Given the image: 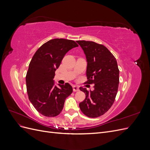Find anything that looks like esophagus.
Instances as JSON below:
<instances>
[{"label":"esophagus","mask_w":150,"mask_h":150,"mask_svg":"<svg viewBox=\"0 0 150 150\" xmlns=\"http://www.w3.org/2000/svg\"><path fill=\"white\" fill-rule=\"evenodd\" d=\"M73 91L74 92H77V91H79V88L78 87V86H73Z\"/></svg>","instance_id":"obj_1"}]
</instances>
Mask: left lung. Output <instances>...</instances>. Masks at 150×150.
<instances>
[{
    "instance_id": "1",
    "label": "left lung",
    "mask_w": 150,
    "mask_h": 150,
    "mask_svg": "<svg viewBox=\"0 0 150 150\" xmlns=\"http://www.w3.org/2000/svg\"><path fill=\"white\" fill-rule=\"evenodd\" d=\"M83 49L88 61L84 84H94V89L88 91L80 88L86 98L79 103L84 115L89 117L103 115L115 100L120 83V71L115 56L103 44L93 41L77 40Z\"/></svg>"
}]
</instances>
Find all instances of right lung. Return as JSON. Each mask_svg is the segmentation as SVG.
I'll return each instance as SVG.
<instances>
[{
    "label": "right lung",
    "instance_id": "obj_1",
    "mask_svg": "<svg viewBox=\"0 0 150 150\" xmlns=\"http://www.w3.org/2000/svg\"><path fill=\"white\" fill-rule=\"evenodd\" d=\"M78 45L72 40L54 39L40 46L30 62L25 77L29 101L39 113L47 117L59 115L67 97L72 93L69 83L54 86L55 71L66 54Z\"/></svg>",
    "mask_w": 150,
    "mask_h": 150
}]
</instances>
